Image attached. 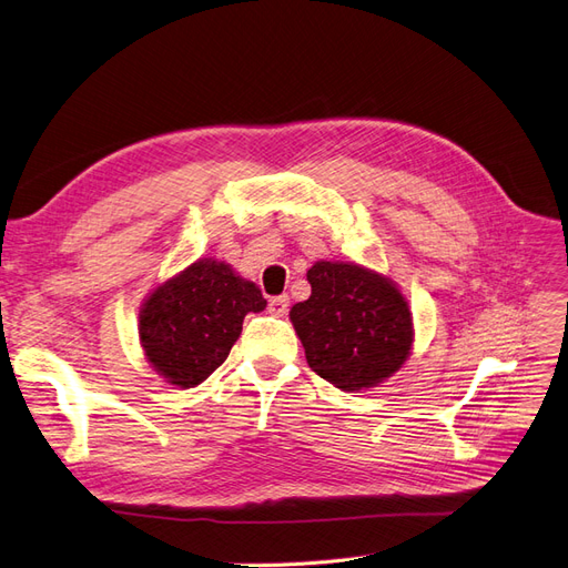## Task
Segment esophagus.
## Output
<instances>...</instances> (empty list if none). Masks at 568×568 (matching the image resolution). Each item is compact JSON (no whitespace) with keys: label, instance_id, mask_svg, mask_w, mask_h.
<instances>
[{"label":"esophagus","instance_id":"34e87169","mask_svg":"<svg viewBox=\"0 0 568 568\" xmlns=\"http://www.w3.org/2000/svg\"><path fill=\"white\" fill-rule=\"evenodd\" d=\"M267 311L274 317H284L288 313V296H274V298H270Z\"/></svg>","mask_w":568,"mask_h":568}]
</instances>
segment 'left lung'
I'll use <instances>...</instances> for the list:
<instances>
[{
    "label": "left lung",
    "mask_w": 568,
    "mask_h": 568,
    "mask_svg": "<svg viewBox=\"0 0 568 568\" xmlns=\"http://www.w3.org/2000/svg\"><path fill=\"white\" fill-rule=\"evenodd\" d=\"M313 294L291 307L307 365L341 390L384 382L412 346V315L382 274L320 261L307 270Z\"/></svg>",
    "instance_id": "obj_1"
}]
</instances>
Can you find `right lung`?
Listing matches in <instances>:
<instances>
[{
    "mask_svg": "<svg viewBox=\"0 0 568 568\" xmlns=\"http://www.w3.org/2000/svg\"><path fill=\"white\" fill-rule=\"evenodd\" d=\"M267 301L253 282L211 257L159 286L142 307L140 336L149 363L170 384L192 388L225 363L248 313Z\"/></svg>",
    "mask_w": 568,
    "mask_h": 568,
    "instance_id": "right-lung-1",
    "label": "right lung"
}]
</instances>
